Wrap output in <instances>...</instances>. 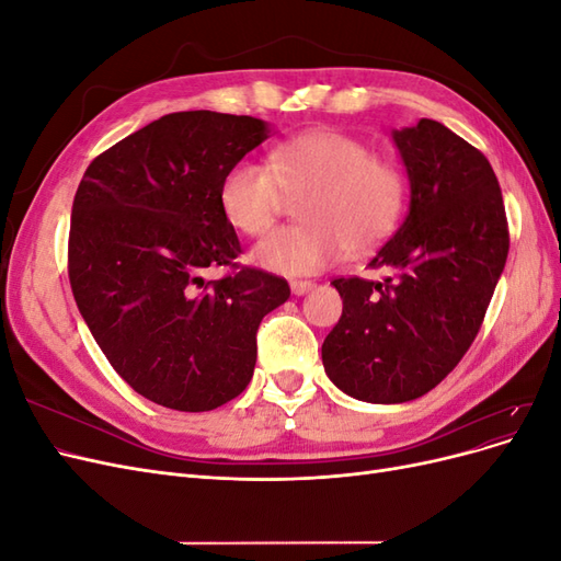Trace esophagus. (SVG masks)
Listing matches in <instances>:
<instances>
[{"mask_svg":"<svg viewBox=\"0 0 561 561\" xmlns=\"http://www.w3.org/2000/svg\"><path fill=\"white\" fill-rule=\"evenodd\" d=\"M313 287H316L313 280H293V283H290V290H293V295H297V297L311 293Z\"/></svg>","mask_w":561,"mask_h":561,"instance_id":"esophagus-1","label":"esophagus"}]
</instances>
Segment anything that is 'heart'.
I'll return each mask as SVG.
<instances>
[{
    "label": "heart",
    "instance_id": "1",
    "mask_svg": "<svg viewBox=\"0 0 561 561\" xmlns=\"http://www.w3.org/2000/svg\"><path fill=\"white\" fill-rule=\"evenodd\" d=\"M299 196V225L280 227L252 250L262 268L283 276L318 274L348 250L367 252L396 231L407 182L396 161L371 154L342 130L316 128L285 138L268 161H236L219 182V208L233 229L262 236Z\"/></svg>",
    "mask_w": 561,
    "mask_h": 561
}]
</instances>
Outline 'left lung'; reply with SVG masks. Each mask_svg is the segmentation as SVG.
Listing matches in <instances>:
<instances>
[{"label": "left lung", "instance_id": "obj_1", "mask_svg": "<svg viewBox=\"0 0 561 561\" xmlns=\"http://www.w3.org/2000/svg\"><path fill=\"white\" fill-rule=\"evenodd\" d=\"M410 213L369 260L383 280L334 278L344 311L322 342L336 388L365 402L428 393L478 336L511 250L494 168L433 118L393 130Z\"/></svg>", "mask_w": 561, "mask_h": 561}]
</instances>
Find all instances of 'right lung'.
<instances>
[{
    "label": "right lung",
    "instance_id": "obj_1",
    "mask_svg": "<svg viewBox=\"0 0 561 561\" xmlns=\"http://www.w3.org/2000/svg\"><path fill=\"white\" fill-rule=\"evenodd\" d=\"M266 138L252 116L165 114L98 154L75 194L77 307L116 375L168 410L241 396L260 322L290 297L285 278L236 262L241 241L219 208L225 173ZM210 265L230 271L206 282Z\"/></svg>",
    "mask_w": 561,
    "mask_h": 561
}]
</instances>
